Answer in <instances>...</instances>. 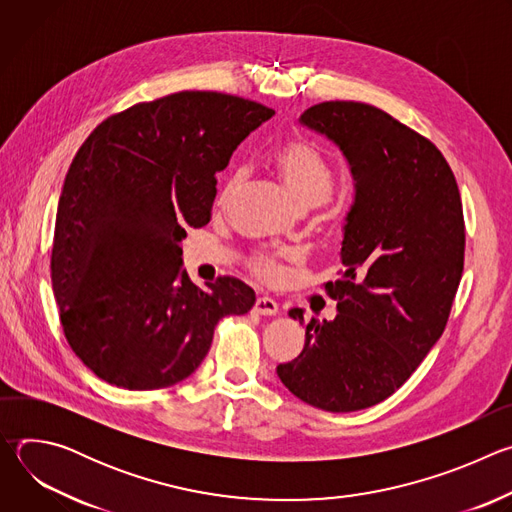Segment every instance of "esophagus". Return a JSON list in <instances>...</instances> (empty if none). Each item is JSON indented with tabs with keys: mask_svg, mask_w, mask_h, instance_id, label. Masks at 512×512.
Listing matches in <instances>:
<instances>
[{
	"mask_svg": "<svg viewBox=\"0 0 512 512\" xmlns=\"http://www.w3.org/2000/svg\"><path fill=\"white\" fill-rule=\"evenodd\" d=\"M253 310H255L257 314H261V316H275V314L279 312V306H277L275 300L263 296V298H257Z\"/></svg>",
	"mask_w": 512,
	"mask_h": 512,
	"instance_id": "34e87169",
	"label": "esophagus"
}]
</instances>
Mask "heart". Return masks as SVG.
Segmentation results:
<instances>
[{"instance_id":"heart-1","label":"heart","mask_w":512,"mask_h":512,"mask_svg":"<svg viewBox=\"0 0 512 512\" xmlns=\"http://www.w3.org/2000/svg\"><path fill=\"white\" fill-rule=\"evenodd\" d=\"M271 162L289 194L304 206L322 204L334 188V170L328 156L316 141L304 135H289L283 139L275 148ZM245 178V170L233 172L221 194V200H218L221 206H227L237 196L245 184ZM249 267L257 277L265 281L275 279L279 273L277 261L267 253L251 255Z\"/></svg>"}]
</instances>
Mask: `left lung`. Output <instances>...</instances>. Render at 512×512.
Masks as SVG:
<instances>
[{
    "mask_svg": "<svg viewBox=\"0 0 512 512\" xmlns=\"http://www.w3.org/2000/svg\"><path fill=\"white\" fill-rule=\"evenodd\" d=\"M302 123L328 135L350 164L332 322L306 324L304 350L281 362V383L324 411L348 413L391 397L446 330L464 271L460 190L442 152L379 107L324 101ZM289 316L304 324V312Z\"/></svg>",
    "mask_w": 512,
    "mask_h": 512,
    "instance_id": "1",
    "label": "left lung"
}]
</instances>
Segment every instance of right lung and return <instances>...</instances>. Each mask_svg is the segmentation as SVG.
Instances as JSON below:
<instances>
[{
	"label": "right lung",
	"mask_w": 512,
	"mask_h": 512,
	"mask_svg": "<svg viewBox=\"0 0 512 512\" xmlns=\"http://www.w3.org/2000/svg\"><path fill=\"white\" fill-rule=\"evenodd\" d=\"M273 113L237 95L180 91L109 115L79 148L50 271L66 342L105 383L154 391L184 381L218 320L253 308L237 277L196 287L180 271V241L210 221L216 172Z\"/></svg>",
	"instance_id": "right-lung-1"
}]
</instances>
